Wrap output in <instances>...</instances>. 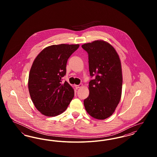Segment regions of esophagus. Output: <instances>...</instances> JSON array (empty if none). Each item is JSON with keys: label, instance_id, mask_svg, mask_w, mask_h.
<instances>
[{"label": "esophagus", "instance_id": "1", "mask_svg": "<svg viewBox=\"0 0 157 157\" xmlns=\"http://www.w3.org/2000/svg\"><path fill=\"white\" fill-rule=\"evenodd\" d=\"M82 86V84H80V85H75V87L76 88V89H78V88H80Z\"/></svg>", "mask_w": 157, "mask_h": 157}]
</instances>
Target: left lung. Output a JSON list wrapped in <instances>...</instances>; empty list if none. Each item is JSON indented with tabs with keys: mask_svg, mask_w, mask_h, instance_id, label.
Masks as SVG:
<instances>
[{
	"mask_svg": "<svg viewBox=\"0 0 157 157\" xmlns=\"http://www.w3.org/2000/svg\"><path fill=\"white\" fill-rule=\"evenodd\" d=\"M88 53L90 94L83 104L86 111L97 120H105L114 112L120 102L122 75L120 57L112 45L95 40L82 45Z\"/></svg>",
	"mask_w": 157,
	"mask_h": 157,
	"instance_id": "left-lung-1",
	"label": "left lung"
}]
</instances>
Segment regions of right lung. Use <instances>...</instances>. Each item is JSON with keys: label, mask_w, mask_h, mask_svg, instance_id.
<instances>
[{"label": "right lung", "mask_w": 157, "mask_h": 157, "mask_svg": "<svg viewBox=\"0 0 157 157\" xmlns=\"http://www.w3.org/2000/svg\"><path fill=\"white\" fill-rule=\"evenodd\" d=\"M79 45L60 44L45 48L34 60L30 70L28 88L37 110L47 117L64 112L74 97V90L67 81V59Z\"/></svg>", "instance_id": "right-lung-1"}]
</instances>
